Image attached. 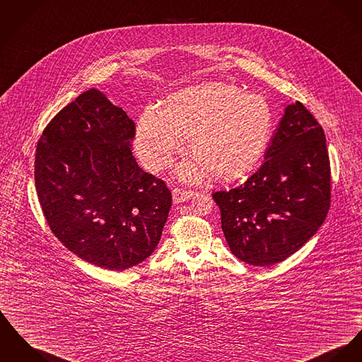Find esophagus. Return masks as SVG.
I'll return each mask as SVG.
<instances>
[{
	"mask_svg": "<svg viewBox=\"0 0 362 362\" xmlns=\"http://www.w3.org/2000/svg\"><path fill=\"white\" fill-rule=\"evenodd\" d=\"M193 194H194L193 191H185V189L174 188L173 189V200H174V203H184V202L189 200Z\"/></svg>",
	"mask_w": 362,
	"mask_h": 362,
	"instance_id": "esophagus-1",
	"label": "esophagus"
}]
</instances>
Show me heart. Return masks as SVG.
I'll use <instances>...</instances> for the list:
<instances>
[{
	"instance_id": "b5f03b06",
	"label": "heart",
	"mask_w": 362,
	"mask_h": 362,
	"mask_svg": "<svg viewBox=\"0 0 362 362\" xmlns=\"http://www.w3.org/2000/svg\"><path fill=\"white\" fill-rule=\"evenodd\" d=\"M273 126L265 98L244 93L225 82H209L170 96L165 111L149 107L136 127V152L146 169L168 168L184 151L188 136L191 159L177 168L185 181H199L213 171L230 181L250 173L265 153Z\"/></svg>"
}]
</instances>
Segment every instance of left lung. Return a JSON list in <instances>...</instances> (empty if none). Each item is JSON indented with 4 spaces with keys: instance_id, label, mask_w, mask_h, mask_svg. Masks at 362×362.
<instances>
[{
    "instance_id": "obj_1",
    "label": "left lung",
    "mask_w": 362,
    "mask_h": 362,
    "mask_svg": "<svg viewBox=\"0 0 362 362\" xmlns=\"http://www.w3.org/2000/svg\"><path fill=\"white\" fill-rule=\"evenodd\" d=\"M213 199L229 248L245 264H279L314 236L329 210L331 169L324 130L302 103L286 107L258 171Z\"/></svg>"
}]
</instances>
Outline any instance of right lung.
Instances as JSON below:
<instances>
[{"mask_svg":"<svg viewBox=\"0 0 362 362\" xmlns=\"http://www.w3.org/2000/svg\"><path fill=\"white\" fill-rule=\"evenodd\" d=\"M136 126L90 89L45 127L35 153V188L53 235L81 259L122 272L160 240L171 192L132 153Z\"/></svg>","mask_w":362,"mask_h":362,"instance_id":"add662e5","label":"right lung"}]
</instances>
